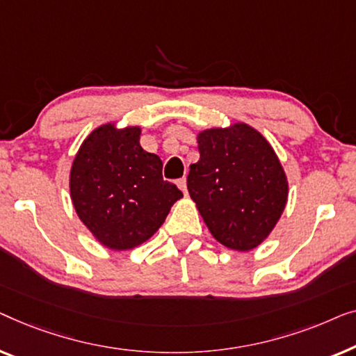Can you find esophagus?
<instances>
[{
  "instance_id": "obj_1",
  "label": "esophagus",
  "mask_w": 356,
  "mask_h": 356,
  "mask_svg": "<svg viewBox=\"0 0 356 356\" xmlns=\"http://www.w3.org/2000/svg\"><path fill=\"white\" fill-rule=\"evenodd\" d=\"M177 185H179V188L184 192V195H187V179H185V177L179 179L177 180Z\"/></svg>"
}]
</instances>
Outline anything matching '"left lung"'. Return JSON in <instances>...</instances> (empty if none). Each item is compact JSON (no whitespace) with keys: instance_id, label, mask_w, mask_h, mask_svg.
Returning <instances> with one entry per match:
<instances>
[{"instance_id":"8db88e82","label":"left lung","mask_w":356,"mask_h":356,"mask_svg":"<svg viewBox=\"0 0 356 356\" xmlns=\"http://www.w3.org/2000/svg\"><path fill=\"white\" fill-rule=\"evenodd\" d=\"M200 159L190 164L187 188L204 224L224 247L257 248L276 227L289 195L277 154L248 124L198 134Z\"/></svg>"}]
</instances>
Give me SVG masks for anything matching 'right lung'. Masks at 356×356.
<instances>
[{"label":"right lung","mask_w":356,"mask_h":356,"mask_svg":"<svg viewBox=\"0 0 356 356\" xmlns=\"http://www.w3.org/2000/svg\"><path fill=\"white\" fill-rule=\"evenodd\" d=\"M138 126L95 129L74 158L69 188L77 216L106 248L130 250L152 237L184 197L163 179L158 154L140 147Z\"/></svg>","instance_id":"add662e5"}]
</instances>
